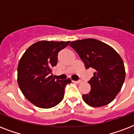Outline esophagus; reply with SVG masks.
Segmentation results:
<instances>
[{
	"mask_svg": "<svg viewBox=\"0 0 134 134\" xmlns=\"http://www.w3.org/2000/svg\"><path fill=\"white\" fill-rule=\"evenodd\" d=\"M72 81V83H77V84H79V83H81V81Z\"/></svg>",
	"mask_w": 134,
	"mask_h": 134,
	"instance_id": "obj_1",
	"label": "esophagus"
}]
</instances>
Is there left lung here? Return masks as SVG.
<instances>
[{
  "mask_svg": "<svg viewBox=\"0 0 134 134\" xmlns=\"http://www.w3.org/2000/svg\"><path fill=\"white\" fill-rule=\"evenodd\" d=\"M69 46L79 54L86 69L95 71L88 81L90 91L82 95L84 102L92 107L110 103L125 79V65L120 55L111 46L94 39L74 41Z\"/></svg>",
  "mask_w": 134,
  "mask_h": 134,
  "instance_id": "8db88e82",
  "label": "left lung"
}]
</instances>
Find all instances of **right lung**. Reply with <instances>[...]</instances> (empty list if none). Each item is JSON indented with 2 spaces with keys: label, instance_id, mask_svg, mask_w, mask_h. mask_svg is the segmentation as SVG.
<instances>
[{
  "label": "right lung",
  "instance_id": "add662e5",
  "mask_svg": "<svg viewBox=\"0 0 134 134\" xmlns=\"http://www.w3.org/2000/svg\"><path fill=\"white\" fill-rule=\"evenodd\" d=\"M68 42L40 41L25 51L17 68L18 84L25 97L42 108L54 107L63 99L65 86L71 80H55L51 67L56 66L59 51Z\"/></svg>",
  "mask_w": 134,
  "mask_h": 134
}]
</instances>
